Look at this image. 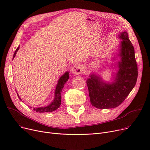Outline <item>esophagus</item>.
Here are the masks:
<instances>
[{
	"instance_id": "obj_1",
	"label": "esophagus",
	"mask_w": 150,
	"mask_h": 150,
	"mask_svg": "<svg viewBox=\"0 0 150 150\" xmlns=\"http://www.w3.org/2000/svg\"><path fill=\"white\" fill-rule=\"evenodd\" d=\"M71 70H72V72L74 74L80 75V74H83L84 69H83V67L82 65H81L80 64H76L72 67Z\"/></svg>"
}]
</instances>
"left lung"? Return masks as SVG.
<instances>
[{
	"instance_id": "left-lung-1",
	"label": "left lung",
	"mask_w": 150,
	"mask_h": 150,
	"mask_svg": "<svg viewBox=\"0 0 150 150\" xmlns=\"http://www.w3.org/2000/svg\"><path fill=\"white\" fill-rule=\"evenodd\" d=\"M119 36L122 39L120 53L122 58L118 64L119 70L114 82L105 84L99 76L93 74L86 81L91 103L98 109L119 106L136 84L138 69L134 49L126 31L120 33Z\"/></svg>"
}]
</instances>
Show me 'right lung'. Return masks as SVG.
<instances>
[{"instance_id":"obj_1","label":"right lung","mask_w":150,"mask_h":150,"mask_svg":"<svg viewBox=\"0 0 150 150\" xmlns=\"http://www.w3.org/2000/svg\"><path fill=\"white\" fill-rule=\"evenodd\" d=\"M19 49V47H18L17 49L16 50L14 55H13V58H14L16 54V52ZM69 72H66L64 75H63L60 78L58 81V84L57 86L56 90H55V97L54 99L53 100L52 103H51L49 106H45V107H41V108H34L33 110L38 112H50L52 111H55L57 110L61 105V93L63 87H64V84L68 81L69 80ZM19 98H19V96L18 95Z\"/></svg>"}]
</instances>
